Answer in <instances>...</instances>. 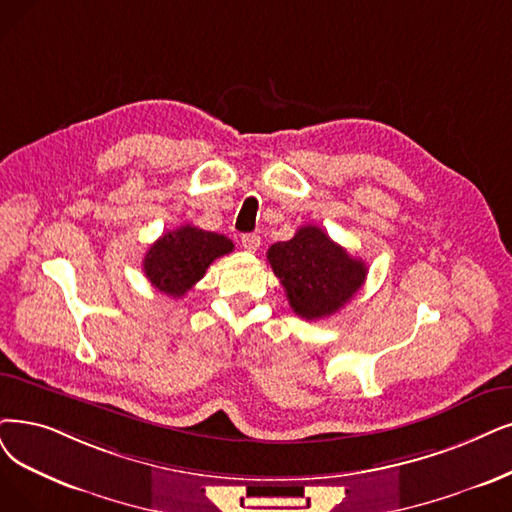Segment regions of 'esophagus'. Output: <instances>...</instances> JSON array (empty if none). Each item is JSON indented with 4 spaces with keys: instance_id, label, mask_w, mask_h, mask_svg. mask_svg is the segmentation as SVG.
I'll return each instance as SVG.
<instances>
[{
    "instance_id": "34e87169",
    "label": "esophagus",
    "mask_w": 512,
    "mask_h": 512,
    "mask_svg": "<svg viewBox=\"0 0 512 512\" xmlns=\"http://www.w3.org/2000/svg\"><path fill=\"white\" fill-rule=\"evenodd\" d=\"M241 248L245 250V252H258V248H260V235H256V233H248V235H243L241 237Z\"/></svg>"
}]
</instances>
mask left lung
I'll return each mask as SVG.
<instances>
[{"label":"left lung","mask_w":512,"mask_h":512,"mask_svg":"<svg viewBox=\"0 0 512 512\" xmlns=\"http://www.w3.org/2000/svg\"><path fill=\"white\" fill-rule=\"evenodd\" d=\"M267 260L292 311L306 321L338 313L367 275L363 260L353 258L315 224L300 227L290 241L273 243Z\"/></svg>","instance_id":"8db88e82"}]
</instances>
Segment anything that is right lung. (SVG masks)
<instances>
[{"label": "right lung", "instance_id": "right-lung-1", "mask_svg": "<svg viewBox=\"0 0 512 512\" xmlns=\"http://www.w3.org/2000/svg\"><path fill=\"white\" fill-rule=\"evenodd\" d=\"M233 241L224 235L185 224L163 233L142 260L145 275L153 288L172 298L185 296L206 275L210 264L233 252Z\"/></svg>", "mask_w": 512, "mask_h": 512}]
</instances>
